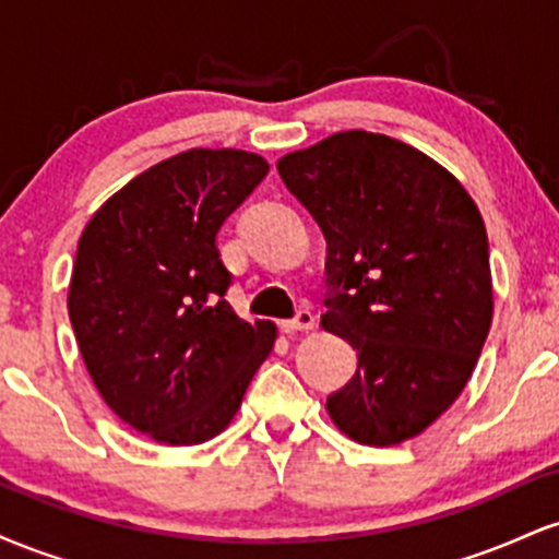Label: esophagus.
<instances>
[{
    "mask_svg": "<svg viewBox=\"0 0 559 559\" xmlns=\"http://www.w3.org/2000/svg\"><path fill=\"white\" fill-rule=\"evenodd\" d=\"M284 331L286 333H294V331H312L316 329V316H312L307 307H301V310H297V316H294L292 320H284Z\"/></svg>",
    "mask_w": 559,
    "mask_h": 559,
    "instance_id": "1",
    "label": "esophagus"
}]
</instances>
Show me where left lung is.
<instances>
[{
	"mask_svg": "<svg viewBox=\"0 0 559 559\" xmlns=\"http://www.w3.org/2000/svg\"><path fill=\"white\" fill-rule=\"evenodd\" d=\"M329 243L325 331L357 352L325 402L349 439L391 447L452 407L489 336V239L476 202L415 146L333 133L278 159Z\"/></svg>",
	"mask_w": 559,
	"mask_h": 559,
	"instance_id": "obj_1",
	"label": "left lung"
}]
</instances>
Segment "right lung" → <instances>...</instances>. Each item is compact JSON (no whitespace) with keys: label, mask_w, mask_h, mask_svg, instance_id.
<instances>
[{"label":"right lung","mask_w":559,"mask_h":559,"mask_svg":"<svg viewBox=\"0 0 559 559\" xmlns=\"http://www.w3.org/2000/svg\"><path fill=\"white\" fill-rule=\"evenodd\" d=\"M267 176L260 155L189 150L96 210L75 252L68 312L94 386L139 433L202 444L234 420L275 325L230 310L217 230Z\"/></svg>","instance_id":"add662e5"}]
</instances>
